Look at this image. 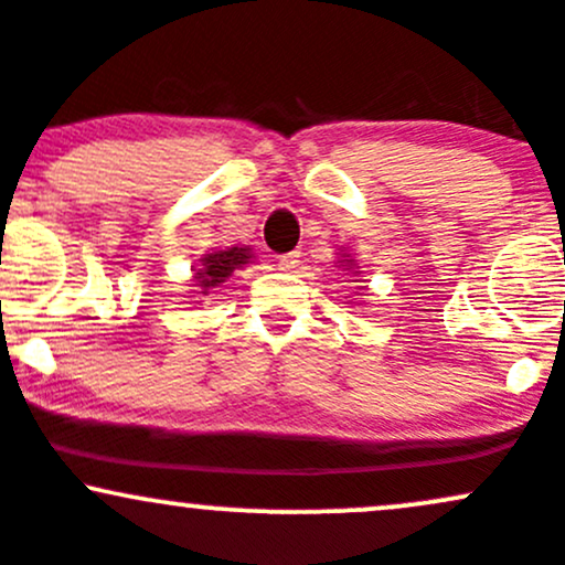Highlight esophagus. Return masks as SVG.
<instances>
[{"mask_svg": "<svg viewBox=\"0 0 565 565\" xmlns=\"http://www.w3.org/2000/svg\"><path fill=\"white\" fill-rule=\"evenodd\" d=\"M300 265V252H289L278 257V270H295Z\"/></svg>", "mask_w": 565, "mask_h": 565, "instance_id": "obj_1", "label": "esophagus"}]
</instances>
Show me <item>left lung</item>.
I'll list each match as a JSON object with an SVG mask.
<instances>
[{
	"label": "left lung",
	"instance_id": "1",
	"mask_svg": "<svg viewBox=\"0 0 565 565\" xmlns=\"http://www.w3.org/2000/svg\"><path fill=\"white\" fill-rule=\"evenodd\" d=\"M343 265H349V270H351V265H353V259H345V263ZM359 273V270H356Z\"/></svg>",
	"mask_w": 565,
	"mask_h": 565
}]
</instances>
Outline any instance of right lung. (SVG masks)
<instances>
[{
	"mask_svg": "<svg viewBox=\"0 0 565 565\" xmlns=\"http://www.w3.org/2000/svg\"><path fill=\"white\" fill-rule=\"evenodd\" d=\"M252 259L249 246H225V249H216L201 259V268L192 278H195V287L201 289L198 295H209V289L220 287L235 268H244Z\"/></svg>",
	"mask_w": 565,
	"mask_h": 565,
	"instance_id": "obj_1",
	"label": "right lung"
}]
</instances>
